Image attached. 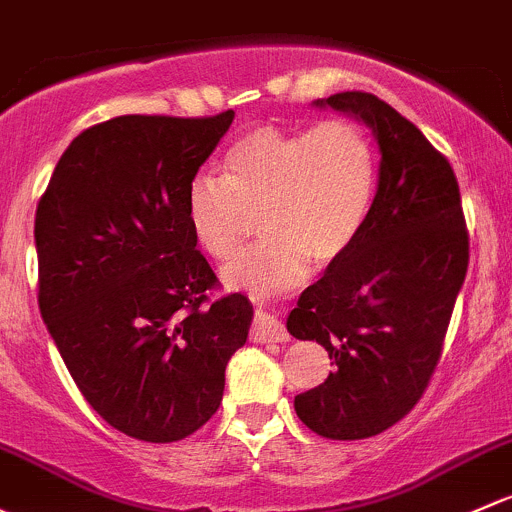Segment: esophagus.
I'll return each instance as SVG.
<instances>
[{"instance_id": "obj_1", "label": "esophagus", "mask_w": 512, "mask_h": 512, "mask_svg": "<svg viewBox=\"0 0 512 512\" xmlns=\"http://www.w3.org/2000/svg\"><path fill=\"white\" fill-rule=\"evenodd\" d=\"M252 338L260 343H282L287 341L289 333L282 321H277L274 316L265 314V311H257L255 324H252Z\"/></svg>"}]
</instances>
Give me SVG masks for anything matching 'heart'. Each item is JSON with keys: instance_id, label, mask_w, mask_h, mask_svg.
Returning a JSON list of instances; mask_svg holds the SVG:
<instances>
[{"instance_id": "1", "label": "heart", "mask_w": 512, "mask_h": 512, "mask_svg": "<svg viewBox=\"0 0 512 512\" xmlns=\"http://www.w3.org/2000/svg\"><path fill=\"white\" fill-rule=\"evenodd\" d=\"M378 161L353 120L316 127H255L223 161V176L198 174L186 193L193 240L218 262L242 250L255 218L260 247L225 267L230 287L274 292L351 252L373 208Z\"/></svg>"}]
</instances>
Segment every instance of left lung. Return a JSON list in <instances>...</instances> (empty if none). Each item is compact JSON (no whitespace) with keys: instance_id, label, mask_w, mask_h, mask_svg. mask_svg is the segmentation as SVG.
Segmentation results:
<instances>
[{"instance_id":"1","label":"left lung","mask_w":512,"mask_h":512,"mask_svg":"<svg viewBox=\"0 0 512 512\" xmlns=\"http://www.w3.org/2000/svg\"><path fill=\"white\" fill-rule=\"evenodd\" d=\"M314 105L363 120L383 159L358 242L287 319L294 338L321 343L336 365L294 397V410L319 437L368 439L410 414L437 370L469 267V230L449 159L395 107L360 90Z\"/></svg>"}]
</instances>
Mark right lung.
<instances>
[{
	"mask_svg": "<svg viewBox=\"0 0 512 512\" xmlns=\"http://www.w3.org/2000/svg\"><path fill=\"white\" fill-rule=\"evenodd\" d=\"M233 117L88 127L36 208L43 324L90 407L127 437L169 444L201 429L247 341L252 304L211 297L220 282L186 218L188 186Z\"/></svg>",
	"mask_w": 512,
	"mask_h": 512,
	"instance_id": "obj_1",
	"label": "right lung"
}]
</instances>
